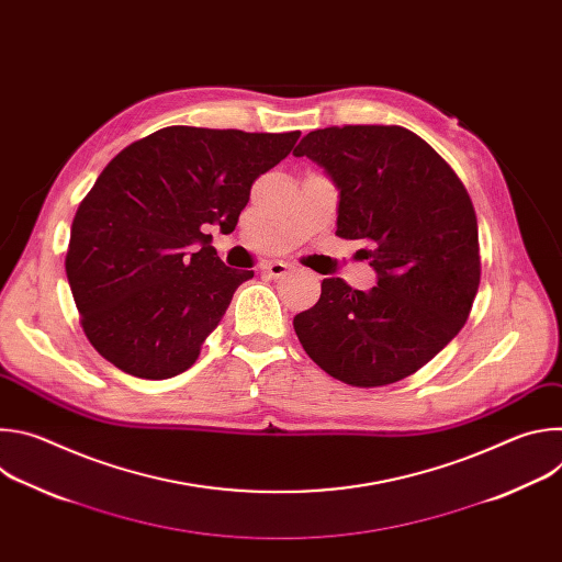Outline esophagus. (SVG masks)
Segmentation results:
<instances>
[{
  "instance_id": "obj_1",
  "label": "esophagus",
  "mask_w": 562,
  "mask_h": 562,
  "mask_svg": "<svg viewBox=\"0 0 562 562\" xmlns=\"http://www.w3.org/2000/svg\"><path fill=\"white\" fill-rule=\"evenodd\" d=\"M265 273H267L269 278H273V280L284 278V276L289 273V265H284V262H271V265L265 267Z\"/></svg>"
}]
</instances>
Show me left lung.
Returning a JSON list of instances; mask_svg holds the SVG:
<instances>
[{"label": "left lung", "mask_w": 562, "mask_h": 562, "mask_svg": "<svg viewBox=\"0 0 562 562\" xmlns=\"http://www.w3.org/2000/svg\"><path fill=\"white\" fill-rule=\"evenodd\" d=\"M340 193L338 231L367 243L378 284L325 278L319 300L293 317L308 358L353 386L403 380L467 323L480 284L477 222L445 159L403 126H329L302 137Z\"/></svg>", "instance_id": "8db88e82"}]
</instances>
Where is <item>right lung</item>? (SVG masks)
<instances>
[{
	"label": "right lung",
	"mask_w": 562,
	"mask_h": 562,
	"mask_svg": "<svg viewBox=\"0 0 562 562\" xmlns=\"http://www.w3.org/2000/svg\"><path fill=\"white\" fill-rule=\"evenodd\" d=\"M291 133L167 126L133 142L79 204L66 278L100 356L146 380L187 371L254 271L226 267L211 226L231 233L254 182Z\"/></svg>",
	"instance_id": "right-lung-1"
}]
</instances>
